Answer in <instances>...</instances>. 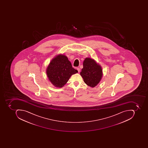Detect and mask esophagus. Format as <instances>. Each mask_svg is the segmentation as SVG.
<instances>
[{
	"label": "esophagus",
	"mask_w": 148,
	"mask_h": 148,
	"mask_svg": "<svg viewBox=\"0 0 148 148\" xmlns=\"http://www.w3.org/2000/svg\"><path fill=\"white\" fill-rule=\"evenodd\" d=\"M76 69L77 70L78 72V73H79V72H80V69H79V68H76Z\"/></svg>",
	"instance_id": "obj_1"
}]
</instances>
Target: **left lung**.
Instances as JSON below:
<instances>
[{
    "mask_svg": "<svg viewBox=\"0 0 148 148\" xmlns=\"http://www.w3.org/2000/svg\"><path fill=\"white\" fill-rule=\"evenodd\" d=\"M80 74L84 83L92 88L98 84L103 75L101 66L95 60L89 58H86L84 60L83 68Z\"/></svg>",
    "mask_w": 148,
    "mask_h": 148,
    "instance_id": "8db88e82",
    "label": "left lung"
}]
</instances>
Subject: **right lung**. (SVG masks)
I'll return each instance as SVG.
<instances>
[{
	"label": "right lung",
	"mask_w": 148,
	"mask_h": 148,
	"mask_svg": "<svg viewBox=\"0 0 148 148\" xmlns=\"http://www.w3.org/2000/svg\"><path fill=\"white\" fill-rule=\"evenodd\" d=\"M78 73L72 67L67 56L59 55L52 60L47 69V74L51 84L61 88L67 83L72 75Z\"/></svg>",
	"instance_id": "obj_1"
}]
</instances>
